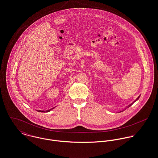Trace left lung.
I'll return each mask as SVG.
<instances>
[{
    "label": "left lung",
    "mask_w": 158,
    "mask_h": 158,
    "mask_svg": "<svg viewBox=\"0 0 158 158\" xmlns=\"http://www.w3.org/2000/svg\"><path fill=\"white\" fill-rule=\"evenodd\" d=\"M139 97H140V95H139V96H138V98H137V99H136V100H135V101H134V102H133V103H131V104H130V105H128V106H127V107H126V108H128V107H129V106H131V105H132V104H133V103H134V102H136V101H138V99H139ZM126 108H125V109H126ZM123 111H123H120V112H122V111Z\"/></svg>",
    "instance_id": "8db88e82"
}]
</instances>
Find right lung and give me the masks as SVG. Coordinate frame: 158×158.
Masks as SVG:
<instances>
[{"mask_svg":"<svg viewBox=\"0 0 158 158\" xmlns=\"http://www.w3.org/2000/svg\"><path fill=\"white\" fill-rule=\"evenodd\" d=\"M55 107H53L52 108H51V109H50V110H37L38 112H43V113H47V112H49V111H52L53 109H54Z\"/></svg>","mask_w":158,"mask_h":158,"instance_id":"right-lung-1","label":"right lung"}]
</instances>
